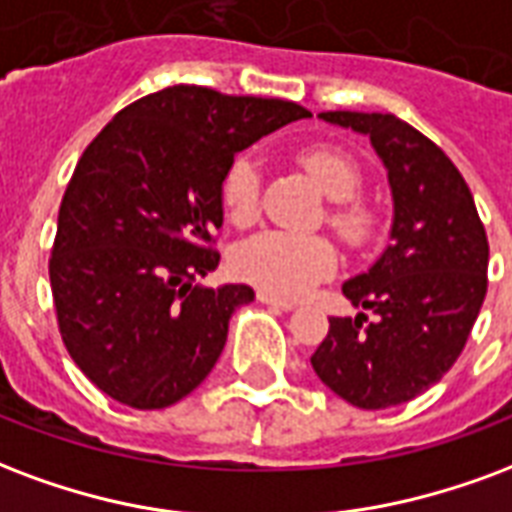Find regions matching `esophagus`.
<instances>
[{
	"instance_id": "esophagus-1",
	"label": "esophagus",
	"mask_w": 512,
	"mask_h": 512,
	"mask_svg": "<svg viewBox=\"0 0 512 512\" xmlns=\"http://www.w3.org/2000/svg\"><path fill=\"white\" fill-rule=\"evenodd\" d=\"M257 301H260V304L274 306V309H282V312H290V309H295V301H287V298H279V295L266 293V290H257Z\"/></svg>"
}]
</instances>
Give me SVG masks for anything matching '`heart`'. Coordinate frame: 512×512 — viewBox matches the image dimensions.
Wrapping results in <instances>:
<instances>
[{"label": "heart", "mask_w": 512, "mask_h": 512, "mask_svg": "<svg viewBox=\"0 0 512 512\" xmlns=\"http://www.w3.org/2000/svg\"><path fill=\"white\" fill-rule=\"evenodd\" d=\"M312 179L333 200L328 208V225L350 249L369 246L380 230V214L372 203L358 198L363 173L350 154L333 146H312L298 154ZM222 206L227 219L238 227L252 225L260 214V165L252 157H238L222 179ZM339 255L325 236L266 230L238 246L233 271L244 282L274 295L306 293L336 271Z\"/></svg>", "instance_id": "obj_1"}]
</instances>
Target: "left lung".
I'll return each mask as SVG.
<instances>
[{"instance_id":"left-lung-1","label":"left lung","mask_w":512,"mask_h":512,"mask_svg":"<svg viewBox=\"0 0 512 512\" xmlns=\"http://www.w3.org/2000/svg\"><path fill=\"white\" fill-rule=\"evenodd\" d=\"M320 119L369 135L385 162L393 244L342 287L374 320L328 317L312 369L344 401L385 410L429 391L464 350L488 287L486 227L448 154L407 121L358 111Z\"/></svg>"}]
</instances>
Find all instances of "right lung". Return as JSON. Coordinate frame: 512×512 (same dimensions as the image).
<instances>
[{
  "label": "right lung",
  "mask_w": 512,
  "mask_h": 512,
  "mask_svg": "<svg viewBox=\"0 0 512 512\" xmlns=\"http://www.w3.org/2000/svg\"><path fill=\"white\" fill-rule=\"evenodd\" d=\"M309 111L287 100L168 86L121 108L86 146L48 260L70 358L111 399L162 410L206 380L246 285L219 266L222 179L238 151Z\"/></svg>",
  "instance_id": "right-lung-1"
}]
</instances>
